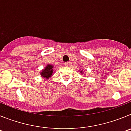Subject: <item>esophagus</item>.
<instances>
[{
  "label": "esophagus",
  "instance_id": "34e87169",
  "mask_svg": "<svg viewBox=\"0 0 131 131\" xmlns=\"http://www.w3.org/2000/svg\"><path fill=\"white\" fill-rule=\"evenodd\" d=\"M65 66H69V62H66V63H65Z\"/></svg>",
  "mask_w": 131,
  "mask_h": 131
}]
</instances>
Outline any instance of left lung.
I'll return each mask as SVG.
<instances>
[{"instance_id": "left-lung-1", "label": "left lung", "mask_w": 131, "mask_h": 131, "mask_svg": "<svg viewBox=\"0 0 131 131\" xmlns=\"http://www.w3.org/2000/svg\"><path fill=\"white\" fill-rule=\"evenodd\" d=\"M82 71H83V70H79V71H80V73H83V72H82Z\"/></svg>"}]
</instances>
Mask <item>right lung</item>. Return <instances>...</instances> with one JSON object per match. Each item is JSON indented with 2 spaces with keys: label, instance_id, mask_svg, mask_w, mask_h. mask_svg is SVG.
<instances>
[{
  "label": "right lung",
  "instance_id": "obj_1",
  "mask_svg": "<svg viewBox=\"0 0 131 131\" xmlns=\"http://www.w3.org/2000/svg\"><path fill=\"white\" fill-rule=\"evenodd\" d=\"M53 68H54V66H53V65L48 63V64L47 65V66L45 67L42 71H40V76L42 77H43V78H45V80L49 79L52 77V75L53 71H54Z\"/></svg>",
  "mask_w": 131,
  "mask_h": 131
}]
</instances>
